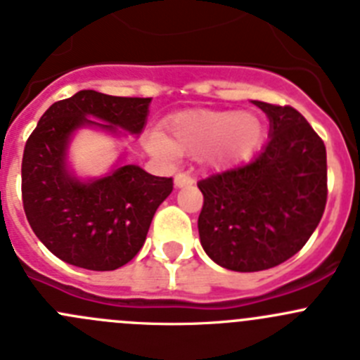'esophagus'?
<instances>
[{
	"instance_id": "obj_1",
	"label": "esophagus",
	"mask_w": 360,
	"mask_h": 360,
	"mask_svg": "<svg viewBox=\"0 0 360 360\" xmlns=\"http://www.w3.org/2000/svg\"><path fill=\"white\" fill-rule=\"evenodd\" d=\"M193 184H194V180L191 174L184 173V171H180V173L174 174V186L176 187H189V186H193Z\"/></svg>"
}]
</instances>
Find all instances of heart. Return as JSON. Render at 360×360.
Here are the masks:
<instances>
[{
	"mask_svg": "<svg viewBox=\"0 0 360 360\" xmlns=\"http://www.w3.org/2000/svg\"><path fill=\"white\" fill-rule=\"evenodd\" d=\"M260 134V120L250 112L189 110L171 117L150 148L160 155L202 153L210 166H229L255 150Z\"/></svg>",
	"mask_w": 360,
	"mask_h": 360,
	"instance_id": "b5f03b06",
	"label": "heart"
}]
</instances>
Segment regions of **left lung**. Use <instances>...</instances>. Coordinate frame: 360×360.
Segmentation results:
<instances>
[{
  "mask_svg": "<svg viewBox=\"0 0 360 360\" xmlns=\"http://www.w3.org/2000/svg\"><path fill=\"white\" fill-rule=\"evenodd\" d=\"M269 141L253 160L198 182L207 255L240 273L275 268L305 246L326 205V150L296 108L255 101Z\"/></svg>",
  "mask_w": 360,
  "mask_h": 360,
  "instance_id": "8db88e82",
  "label": "left lung"
}]
</instances>
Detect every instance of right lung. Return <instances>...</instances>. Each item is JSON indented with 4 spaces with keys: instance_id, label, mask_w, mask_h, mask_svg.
<instances>
[{
    "instance_id": "obj_1",
    "label": "right lung",
    "mask_w": 360,
    "mask_h": 360,
    "mask_svg": "<svg viewBox=\"0 0 360 360\" xmlns=\"http://www.w3.org/2000/svg\"><path fill=\"white\" fill-rule=\"evenodd\" d=\"M150 101L80 91L53 103L26 141L21 166L26 219L64 262L112 271L143 248L155 210L173 191V178L128 164L100 180L80 182L65 169V151L72 131L84 124L141 134Z\"/></svg>"
}]
</instances>
